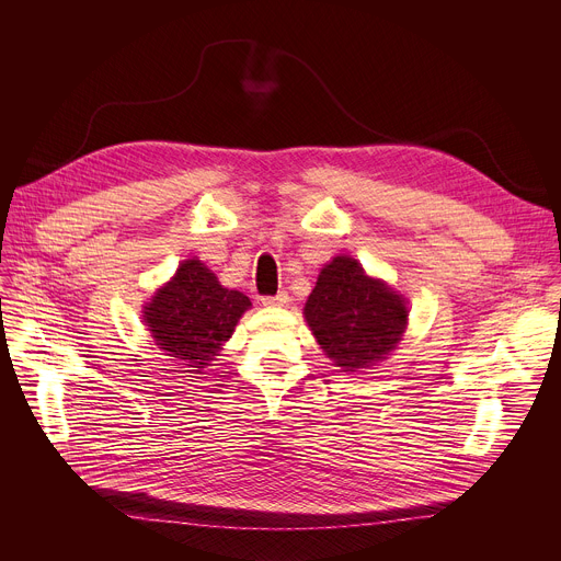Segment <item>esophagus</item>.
<instances>
[{
    "instance_id": "34e87169",
    "label": "esophagus",
    "mask_w": 561,
    "mask_h": 561,
    "mask_svg": "<svg viewBox=\"0 0 561 561\" xmlns=\"http://www.w3.org/2000/svg\"><path fill=\"white\" fill-rule=\"evenodd\" d=\"M288 293L286 290H282V293H277V295H268V297H262V304L266 306V308H277V306H286L288 304Z\"/></svg>"
}]
</instances>
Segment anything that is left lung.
Instances as JSON below:
<instances>
[{"mask_svg":"<svg viewBox=\"0 0 561 561\" xmlns=\"http://www.w3.org/2000/svg\"><path fill=\"white\" fill-rule=\"evenodd\" d=\"M304 317L324 353L344 373L370 368L399 344L409 308L353 257H335L319 273Z\"/></svg>","mask_w":561,"mask_h":561,"instance_id":"obj_1","label":"left lung"}]
</instances>
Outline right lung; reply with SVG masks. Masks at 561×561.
<instances>
[{
	"label": "right lung",
	"instance_id": "obj_1",
	"mask_svg": "<svg viewBox=\"0 0 561 561\" xmlns=\"http://www.w3.org/2000/svg\"><path fill=\"white\" fill-rule=\"evenodd\" d=\"M251 299L224 288L199 262H184L144 310L148 331L169 357L186 368H204L232 335Z\"/></svg>",
	"mask_w": 561,
	"mask_h": 561
}]
</instances>
